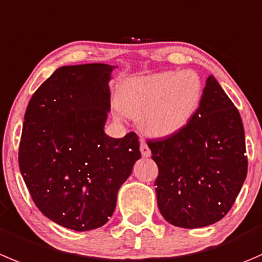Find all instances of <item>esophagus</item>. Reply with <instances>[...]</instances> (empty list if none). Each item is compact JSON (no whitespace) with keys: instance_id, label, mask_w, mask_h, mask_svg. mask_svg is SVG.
<instances>
[{"instance_id":"34e87169","label":"esophagus","mask_w":262,"mask_h":262,"mask_svg":"<svg viewBox=\"0 0 262 262\" xmlns=\"http://www.w3.org/2000/svg\"><path fill=\"white\" fill-rule=\"evenodd\" d=\"M141 154H142V156H143V157L151 156V149L148 148L147 143H146V142H143V141L141 142Z\"/></svg>"}]
</instances>
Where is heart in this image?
<instances>
[{
    "mask_svg": "<svg viewBox=\"0 0 262 262\" xmlns=\"http://www.w3.org/2000/svg\"><path fill=\"white\" fill-rule=\"evenodd\" d=\"M202 92L201 79L190 70L129 78L119 90L116 116H139L144 133L167 138L189 124L199 110Z\"/></svg>",
    "mask_w": 262,
    "mask_h": 262,
    "instance_id": "b5f03b06",
    "label": "heart"
}]
</instances>
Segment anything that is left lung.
I'll list each match as a JSON object with an SVG mask.
<instances>
[{"label": "left lung", "mask_w": 262, "mask_h": 262, "mask_svg": "<svg viewBox=\"0 0 262 262\" xmlns=\"http://www.w3.org/2000/svg\"><path fill=\"white\" fill-rule=\"evenodd\" d=\"M148 147L159 166L157 206L167 223L194 229L228 214L247 177L245 129L214 75L189 124Z\"/></svg>", "instance_id": "left-lung-1"}]
</instances>
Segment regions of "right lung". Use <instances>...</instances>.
Instances as JSON below:
<instances>
[{"label": "right lung", "mask_w": 262, "mask_h": 262, "mask_svg": "<svg viewBox=\"0 0 262 262\" xmlns=\"http://www.w3.org/2000/svg\"><path fill=\"white\" fill-rule=\"evenodd\" d=\"M107 63L58 68L25 111L19 167L39 211L84 232L108 222L121 184L141 159L136 133H105L113 70Z\"/></svg>", "instance_id": "1"}]
</instances>
